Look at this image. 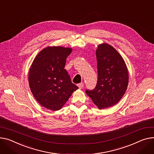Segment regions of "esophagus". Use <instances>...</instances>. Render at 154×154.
I'll return each instance as SVG.
<instances>
[{
    "mask_svg": "<svg viewBox=\"0 0 154 154\" xmlns=\"http://www.w3.org/2000/svg\"><path fill=\"white\" fill-rule=\"evenodd\" d=\"M77 86H78V87H79L80 89H82V88H83V87H84V84L83 83H80V84H77Z\"/></svg>",
    "mask_w": 154,
    "mask_h": 154,
    "instance_id": "obj_1",
    "label": "esophagus"
}]
</instances>
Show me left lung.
I'll return each instance as SVG.
<instances>
[{
  "label": "left lung",
  "mask_w": 154,
  "mask_h": 154,
  "mask_svg": "<svg viewBox=\"0 0 154 154\" xmlns=\"http://www.w3.org/2000/svg\"><path fill=\"white\" fill-rule=\"evenodd\" d=\"M98 80L94 89L86 90L99 109L116 104L126 91L129 74L124 59L112 46L102 43L96 50Z\"/></svg>",
  "instance_id": "1"
}]
</instances>
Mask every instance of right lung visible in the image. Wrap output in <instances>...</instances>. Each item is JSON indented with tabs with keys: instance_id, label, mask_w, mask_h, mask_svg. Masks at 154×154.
Wrapping results in <instances>:
<instances>
[{
	"instance_id": "add662e5",
	"label": "right lung",
	"mask_w": 154,
	"mask_h": 154,
	"mask_svg": "<svg viewBox=\"0 0 154 154\" xmlns=\"http://www.w3.org/2000/svg\"><path fill=\"white\" fill-rule=\"evenodd\" d=\"M72 50L61 46L47 47L38 53L30 67L31 91L38 103L50 110L60 109L79 88L64 69Z\"/></svg>"
}]
</instances>
